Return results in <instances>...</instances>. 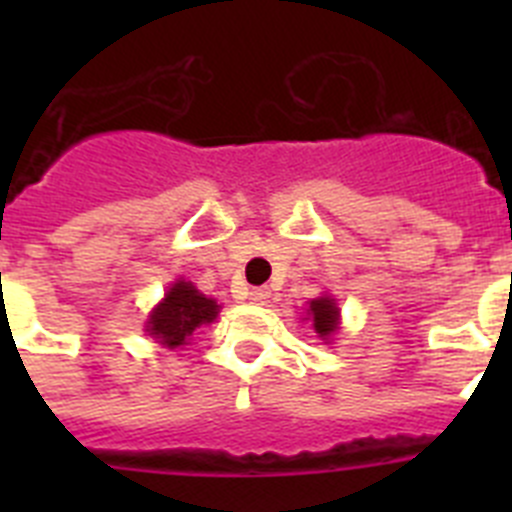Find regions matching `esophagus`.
I'll return each mask as SVG.
<instances>
[{
	"label": "esophagus",
	"instance_id": "1",
	"mask_svg": "<svg viewBox=\"0 0 512 512\" xmlns=\"http://www.w3.org/2000/svg\"><path fill=\"white\" fill-rule=\"evenodd\" d=\"M269 297H271V292L266 287H253L251 292H248V300L256 302V305H266V302H269Z\"/></svg>",
	"mask_w": 512,
	"mask_h": 512
}]
</instances>
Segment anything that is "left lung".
I'll return each mask as SVG.
<instances>
[{"mask_svg":"<svg viewBox=\"0 0 512 512\" xmlns=\"http://www.w3.org/2000/svg\"><path fill=\"white\" fill-rule=\"evenodd\" d=\"M310 315H312V325H315V330L320 333V338L330 336V333L338 328V307H336V302L330 300V297L312 300Z\"/></svg>","mask_w":512,"mask_h":512,"instance_id":"8db88e82","label":"left lung"}]
</instances>
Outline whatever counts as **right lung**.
I'll return each mask as SVG.
<instances>
[{"instance_id": "add662e5", "label": "right lung", "mask_w": 512, "mask_h": 512, "mask_svg": "<svg viewBox=\"0 0 512 512\" xmlns=\"http://www.w3.org/2000/svg\"><path fill=\"white\" fill-rule=\"evenodd\" d=\"M217 310V302L197 292L192 284L176 282L166 292V300L153 310L146 330L164 346H184L194 330L217 318Z\"/></svg>"}]
</instances>
